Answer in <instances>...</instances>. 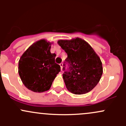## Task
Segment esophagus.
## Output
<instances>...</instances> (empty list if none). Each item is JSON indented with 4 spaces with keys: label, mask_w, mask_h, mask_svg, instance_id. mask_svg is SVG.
Returning <instances> with one entry per match:
<instances>
[{
    "label": "esophagus",
    "mask_w": 126,
    "mask_h": 126,
    "mask_svg": "<svg viewBox=\"0 0 126 126\" xmlns=\"http://www.w3.org/2000/svg\"><path fill=\"white\" fill-rule=\"evenodd\" d=\"M60 68H61V71H62V68H63V63H61L60 64Z\"/></svg>",
    "instance_id": "obj_1"
}]
</instances>
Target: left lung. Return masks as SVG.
I'll return each instance as SVG.
<instances>
[{
    "instance_id": "8db88e82",
    "label": "left lung",
    "mask_w": 126,
    "mask_h": 126,
    "mask_svg": "<svg viewBox=\"0 0 126 126\" xmlns=\"http://www.w3.org/2000/svg\"><path fill=\"white\" fill-rule=\"evenodd\" d=\"M58 44L68 55L63 68V78L68 90L75 94L90 92L102 76L100 58L88 43L79 38L59 40Z\"/></svg>"
}]
</instances>
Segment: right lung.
<instances>
[{
    "label": "right lung",
    "mask_w": 126,
    "mask_h": 126,
    "mask_svg": "<svg viewBox=\"0 0 126 126\" xmlns=\"http://www.w3.org/2000/svg\"><path fill=\"white\" fill-rule=\"evenodd\" d=\"M50 43L41 39L33 44L21 56L18 72L29 90L41 93L51 87L60 66L55 62L56 55L50 53Z\"/></svg>",
    "instance_id": "obj_1"
}]
</instances>
